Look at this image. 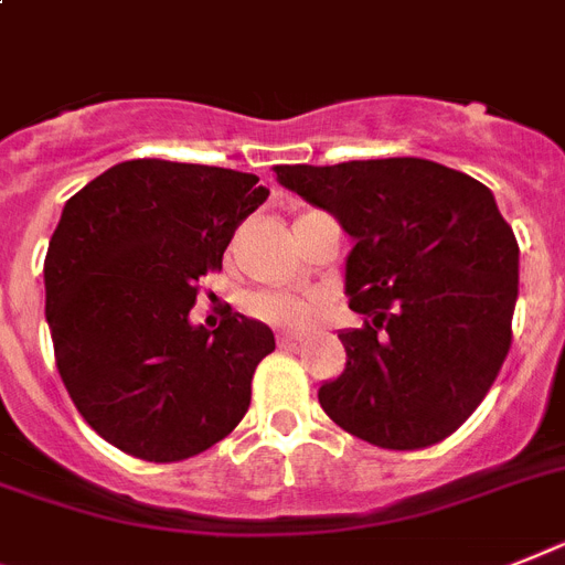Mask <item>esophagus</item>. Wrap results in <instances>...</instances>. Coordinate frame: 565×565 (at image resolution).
<instances>
[{
  "label": "esophagus",
  "instance_id": "obj_1",
  "mask_svg": "<svg viewBox=\"0 0 565 565\" xmlns=\"http://www.w3.org/2000/svg\"><path fill=\"white\" fill-rule=\"evenodd\" d=\"M277 343L279 347H297V334H288V332L277 334Z\"/></svg>",
  "mask_w": 565,
  "mask_h": 565
}]
</instances>
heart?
<instances>
[{
	"mask_svg": "<svg viewBox=\"0 0 565 565\" xmlns=\"http://www.w3.org/2000/svg\"><path fill=\"white\" fill-rule=\"evenodd\" d=\"M248 309L256 317L268 320V323L288 326V329H302L315 317V309H311L309 302L297 300V297H286V294H256V297H250Z\"/></svg>",
	"mask_w": 565,
	"mask_h": 565,
	"instance_id": "1",
	"label": "heart"
}]
</instances>
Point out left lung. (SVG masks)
Returning a JSON list of instances; mask_svg holds the SVG:
<instances>
[{"instance_id":"8db88e82","label":"left lung","mask_w":565,"mask_h":565,"mask_svg":"<svg viewBox=\"0 0 565 565\" xmlns=\"http://www.w3.org/2000/svg\"><path fill=\"white\" fill-rule=\"evenodd\" d=\"M277 181L338 218L347 366L317 390L326 416L390 450L441 441L479 407L511 349L520 248L497 199L424 158L279 164Z\"/></svg>"}]
</instances>
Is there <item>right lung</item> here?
Returning <instances> with one entry per match:
<instances>
[{
	"label": "right lung",
	"instance_id": "obj_1",
	"mask_svg": "<svg viewBox=\"0 0 565 565\" xmlns=\"http://www.w3.org/2000/svg\"><path fill=\"white\" fill-rule=\"evenodd\" d=\"M250 172L138 158L63 207L45 256V320L88 427L143 461L202 454L242 422L265 323L190 320L195 282L222 268L242 218L268 199Z\"/></svg>",
	"mask_w": 565,
	"mask_h": 565
}]
</instances>
